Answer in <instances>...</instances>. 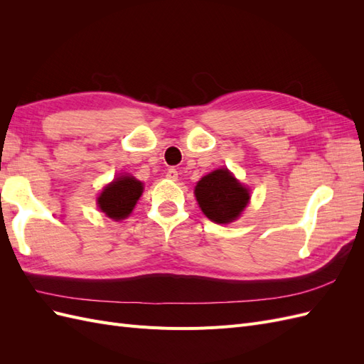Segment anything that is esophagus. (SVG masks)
Returning <instances> with one entry per match:
<instances>
[{"label":"esophagus","mask_w":364,"mask_h":364,"mask_svg":"<svg viewBox=\"0 0 364 364\" xmlns=\"http://www.w3.org/2000/svg\"><path fill=\"white\" fill-rule=\"evenodd\" d=\"M178 170H176L174 167H171V168H168L167 170V178L168 179H171V181H176V179H178Z\"/></svg>","instance_id":"1"}]
</instances>
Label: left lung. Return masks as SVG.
I'll use <instances>...</instances> for the list:
<instances>
[{"mask_svg":"<svg viewBox=\"0 0 364 364\" xmlns=\"http://www.w3.org/2000/svg\"><path fill=\"white\" fill-rule=\"evenodd\" d=\"M194 194L203 214L215 223L234 222L249 202V191L226 168L203 176Z\"/></svg>","mask_w":364,"mask_h":364,"instance_id":"8db88e82","label":"left lung"}]
</instances>
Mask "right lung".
Returning <instances> with one entry per match:
<instances>
[{
    "mask_svg": "<svg viewBox=\"0 0 364 364\" xmlns=\"http://www.w3.org/2000/svg\"><path fill=\"white\" fill-rule=\"evenodd\" d=\"M141 193L142 183L134 176H119L112 183H109L98 197V206L107 217L114 220L126 218L135 208Z\"/></svg>",
    "mask_w": 364,
    "mask_h": 364,
    "instance_id": "1",
    "label": "right lung"
}]
</instances>
